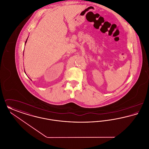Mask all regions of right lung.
I'll return each mask as SVG.
<instances>
[{
	"instance_id": "right-lung-1",
	"label": "right lung",
	"mask_w": 149,
	"mask_h": 149,
	"mask_svg": "<svg viewBox=\"0 0 149 149\" xmlns=\"http://www.w3.org/2000/svg\"><path fill=\"white\" fill-rule=\"evenodd\" d=\"M28 39V38H27ZM27 40H26V42H25V44H26V43L27 42Z\"/></svg>"
}]
</instances>
